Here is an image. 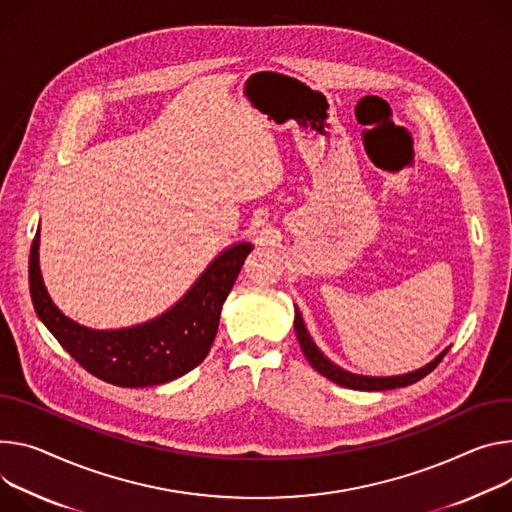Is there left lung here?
Returning a JSON list of instances; mask_svg holds the SVG:
<instances>
[{
  "label": "left lung",
  "instance_id": "obj_1",
  "mask_svg": "<svg viewBox=\"0 0 512 512\" xmlns=\"http://www.w3.org/2000/svg\"><path fill=\"white\" fill-rule=\"evenodd\" d=\"M294 329H296V337L300 341V347L308 359V363L322 374L324 378H329L331 382L343 386V388H351V390H363V392H380V390H394V388H404L410 386L418 380H423L425 376H429L431 371L441 363V359L445 357V353L449 351V347L439 353L431 363H427L425 367L410 371V374H402V376H390V378H376V376H357L351 374V371L341 369L339 365H335L329 357H324V353L314 345L312 337L308 335L306 327H304V320L300 310L296 308V316H294Z\"/></svg>",
  "mask_w": 512,
  "mask_h": 512
}]
</instances>
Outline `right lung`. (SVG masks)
Returning a JSON list of instances; mask_svg holds the SVG:
<instances>
[{"label":"right lung","instance_id":"obj_1","mask_svg":"<svg viewBox=\"0 0 512 512\" xmlns=\"http://www.w3.org/2000/svg\"><path fill=\"white\" fill-rule=\"evenodd\" d=\"M38 241L30 247L28 280L38 318L63 349L91 376L122 388L159 386L200 365L218 331L222 304L251 253V243L222 251L175 306L161 316L116 331H94L67 318L44 288Z\"/></svg>","mask_w":512,"mask_h":512}]
</instances>
